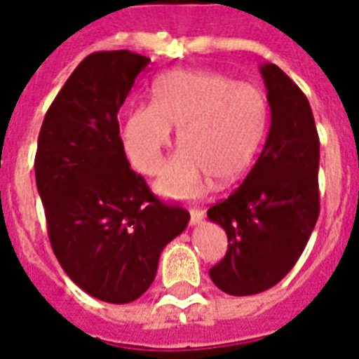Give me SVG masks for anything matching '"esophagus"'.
<instances>
[{"label":"esophagus","mask_w":359,"mask_h":359,"mask_svg":"<svg viewBox=\"0 0 359 359\" xmlns=\"http://www.w3.org/2000/svg\"><path fill=\"white\" fill-rule=\"evenodd\" d=\"M190 214H191V218H190L191 225L203 224V219H205V210H203V208H191Z\"/></svg>","instance_id":"1"}]
</instances>
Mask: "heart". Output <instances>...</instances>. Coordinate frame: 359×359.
Here are the masks:
<instances>
[{
  "mask_svg": "<svg viewBox=\"0 0 359 359\" xmlns=\"http://www.w3.org/2000/svg\"><path fill=\"white\" fill-rule=\"evenodd\" d=\"M151 97L126 114L123 145L135 169L158 175L179 128L182 151L156 182L162 196L191 199L208 190L210 177L225 184L250 169L268 128L261 89L219 72L175 69L158 76Z\"/></svg>",
  "mask_w": 359,
  "mask_h": 359,
  "instance_id": "obj_1",
  "label": "heart"
}]
</instances>
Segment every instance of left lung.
I'll return each instance as SVG.
<instances>
[{
    "label": "left lung",
    "instance_id": "obj_1",
    "mask_svg": "<svg viewBox=\"0 0 359 359\" xmlns=\"http://www.w3.org/2000/svg\"><path fill=\"white\" fill-rule=\"evenodd\" d=\"M270 130L244 182L208 208L229 248L208 270L231 296L259 294L290 272L318 218V134L311 106L278 65H261Z\"/></svg>",
    "mask_w": 359,
    "mask_h": 359
}]
</instances>
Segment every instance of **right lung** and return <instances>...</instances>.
Listing matches in <instances>:
<instances>
[{"label":"right lung","instance_id":"right-lung-1","mask_svg":"<svg viewBox=\"0 0 359 359\" xmlns=\"http://www.w3.org/2000/svg\"><path fill=\"white\" fill-rule=\"evenodd\" d=\"M151 59L130 50L87 55L48 109L35 156L36 190L59 264L108 304L137 300L163 248L190 222L130 169L121 106Z\"/></svg>","mask_w":359,"mask_h":359}]
</instances>
